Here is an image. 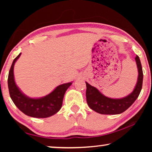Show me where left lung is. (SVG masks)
Instances as JSON below:
<instances>
[{
  "mask_svg": "<svg viewBox=\"0 0 152 152\" xmlns=\"http://www.w3.org/2000/svg\"><path fill=\"white\" fill-rule=\"evenodd\" d=\"M135 60L138 70L137 81L133 92L125 97L121 99L109 98L86 82V101L92 110L102 115H117L125 111L132 106L140 94L143 78L142 67L138 56H136Z\"/></svg>",
  "mask_w": 152,
  "mask_h": 152,
  "instance_id": "obj_1",
  "label": "left lung"
}]
</instances>
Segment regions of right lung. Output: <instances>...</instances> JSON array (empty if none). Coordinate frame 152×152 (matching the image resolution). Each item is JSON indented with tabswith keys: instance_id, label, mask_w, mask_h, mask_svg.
<instances>
[{
	"instance_id": "1",
	"label": "right lung",
	"mask_w": 152,
	"mask_h": 152,
	"mask_svg": "<svg viewBox=\"0 0 152 152\" xmlns=\"http://www.w3.org/2000/svg\"><path fill=\"white\" fill-rule=\"evenodd\" d=\"M21 53L12 61L8 77L10 96L20 111L26 115L35 118H47L52 116L60 110L64 94L72 82L58 86L50 94L41 98H30L20 91L17 86L14 77V66Z\"/></svg>"
}]
</instances>
